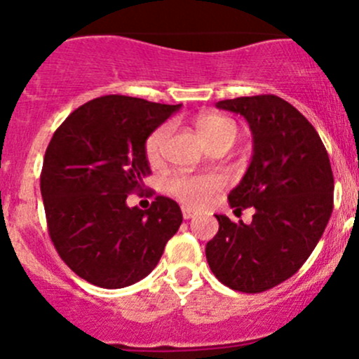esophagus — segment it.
<instances>
[{
  "instance_id": "34e87169",
  "label": "esophagus",
  "mask_w": 359,
  "mask_h": 359,
  "mask_svg": "<svg viewBox=\"0 0 359 359\" xmlns=\"http://www.w3.org/2000/svg\"><path fill=\"white\" fill-rule=\"evenodd\" d=\"M194 215H196V212H194V210L187 208V206H182V217H184V219L189 220V219H193Z\"/></svg>"
}]
</instances>
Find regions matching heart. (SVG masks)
<instances>
[{"label":"heart","instance_id":"b5f03b06","mask_svg":"<svg viewBox=\"0 0 359 359\" xmlns=\"http://www.w3.org/2000/svg\"><path fill=\"white\" fill-rule=\"evenodd\" d=\"M194 126H196L198 135L201 137V140L206 146L222 142V140L234 142V137H236L238 132L233 119L226 118V116L213 114V112H206V114L198 116L196 121H194ZM168 135L170 126L163 125L147 137L146 156L151 163H158L161 159L163 146H165ZM220 184H222L220 179L212 175H179L170 180L168 189L173 196L179 198L186 205L201 206L219 189Z\"/></svg>","mask_w":359,"mask_h":359}]
</instances>
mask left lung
I'll list each match as a JSON object with an SVG mask.
<instances>
[{
    "instance_id": "8db88e82",
    "label": "left lung",
    "mask_w": 359,
    "mask_h": 359,
    "mask_svg": "<svg viewBox=\"0 0 359 359\" xmlns=\"http://www.w3.org/2000/svg\"><path fill=\"white\" fill-rule=\"evenodd\" d=\"M219 109L248 121L253 154L229 193L234 212L253 206L250 224L215 215L219 233L206 243L217 280L233 290L266 292L293 276L320 241L334 210V173L314 126L276 95L220 100Z\"/></svg>"
}]
</instances>
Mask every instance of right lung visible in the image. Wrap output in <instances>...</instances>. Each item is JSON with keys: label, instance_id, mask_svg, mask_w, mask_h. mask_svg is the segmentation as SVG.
Listing matches in <instances>:
<instances>
[{"label": "right lung", "instance_id": "1", "mask_svg": "<svg viewBox=\"0 0 359 359\" xmlns=\"http://www.w3.org/2000/svg\"><path fill=\"white\" fill-rule=\"evenodd\" d=\"M182 104L126 95L83 104L55 130L41 170L48 233L60 259L88 283L123 288L156 267L182 212L158 196L149 210L126 198L149 175L146 140Z\"/></svg>", "mask_w": 359, "mask_h": 359}]
</instances>
